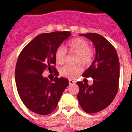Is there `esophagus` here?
<instances>
[{
  "label": "esophagus",
  "instance_id": "obj_1",
  "mask_svg": "<svg viewBox=\"0 0 132 132\" xmlns=\"http://www.w3.org/2000/svg\"><path fill=\"white\" fill-rule=\"evenodd\" d=\"M76 84V81L75 80H72V79H69V84L72 85V84Z\"/></svg>",
  "mask_w": 132,
  "mask_h": 132
}]
</instances>
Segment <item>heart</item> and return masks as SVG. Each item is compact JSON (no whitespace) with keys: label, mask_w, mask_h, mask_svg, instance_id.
Instances as JSON below:
<instances>
[{"label":"heart","mask_w":132,"mask_h":132,"mask_svg":"<svg viewBox=\"0 0 132 132\" xmlns=\"http://www.w3.org/2000/svg\"><path fill=\"white\" fill-rule=\"evenodd\" d=\"M67 51L70 53L77 54L76 63H82L89 64L92 62L94 57V52L89 47V44L86 40L80 38H75L70 40L66 44V48L60 46L55 51V61L57 64H63L66 61ZM83 70L80 64L75 66L66 65L60 70V74L63 77L68 78H75Z\"/></svg>","instance_id":"heart-1"}]
</instances>
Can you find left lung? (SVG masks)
Here are the masks:
<instances>
[{
  "mask_svg": "<svg viewBox=\"0 0 132 132\" xmlns=\"http://www.w3.org/2000/svg\"><path fill=\"white\" fill-rule=\"evenodd\" d=\"M90 39L96 49V56L92 65L83 73L84 77H92L93 84L77 82L79 91L77 94L83 110L89 114L98 112L108 107L119 89L120 66L117 51L110 42L99 34H81Z\"/></svg>",
  "mask_w": 132,
  "mask_h": 132,
  "instance_id": "left-lung-1",
  "label": "left lung"
}]
</instances>
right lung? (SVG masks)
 I'll use <instances>...</instances> for the list:
<instances>
[{
	"instance_id": "add662e5",
	"label": "right lung",
	"mask_w": 132,
	"mask_h": 132,
	"mask_svg": "<svg viewBox=\"0 0 132 132\" xmlns=\"http://www.w3.org/2000/svg\"><path fill=\"white\" fill-rule=\"evenodd\" d=\"M70 35V31L40 34L22 50L18 58L15 70L18 92L24 105L38 114L53 112L69 84L67 79L57 76L55 55ZM47 69L53 70L56 75L53 82L42 76Z\"/></svg>"
}]
</instances>
